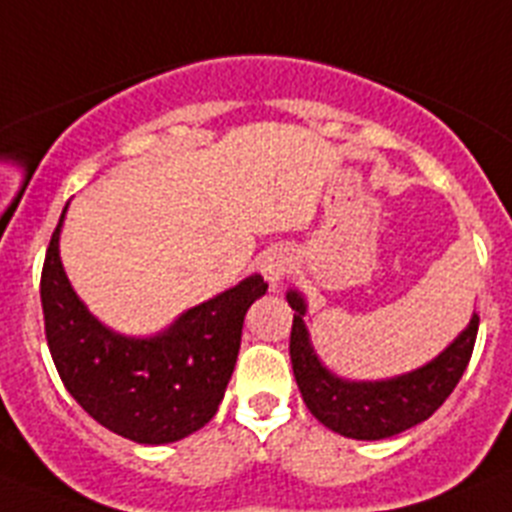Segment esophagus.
Wrapping results in <instances>:
<instances>
[{
    "instance_id": "esophagus-1",
    "label": "esophagus",
    "mask_w": 512,
    "mask_h": 512,
    "mask_svg": "<svg viewBox=\"0 0 512 512\" xmlns=\"http://www.w3.org/2000/svg\"><path fill=\"white\" fill-rule=\"evenodd\" d=\"M287 271H289V259L284 256V253H269V256L261 261V274H264L266 282H269L271 287H279L282 279L287 277Z\"/></svg>"
}]
</instances>
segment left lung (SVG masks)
I'll return each instance as SVG.
<instances>
[{
  "instance_id": "left-lung-1",
  "label": "left lung",
  "mask_w": 512,
  "mask_h": 512,
  "mask_svg": "<svg viewBox=\"0 0 512 512\" xmlns=\"http://www.w3.org/2000/svg\"><path fill=\"white\" fill-rule=\"evenodd\" d=\"M287 302L295 310L289 356L302 400L325 428L356 441L397 436L431 418L459 384L477 341L479 315H474L467 330H461V336L431 364L382 382H348L325 369L312 351L300 292L289 289Z\"/></svg>"
}]
</instances>
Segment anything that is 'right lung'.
Returning <instances> with one entry per match:
<instances>
[{
    "label": "right lung",
    "instance_id": "right-lung-1",
    "mask_svg": "<svg viewBox=\"0 0 512 512\" xmlns=\"http://www.w3.org/2000/svg\"><path fill=\"white\" fill-rule=\"evenodd\" d=\"M63 215L40 274L45 338L63 387L97 423L135 443L158 446L200 431L235 369L246 310L269 284L253 274L179 315L158 336H120L71 289L58 256Z\"/></svg>",
    "mask_w": 512,
    "mask_h": 512
}]
</instances>
